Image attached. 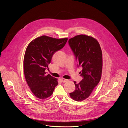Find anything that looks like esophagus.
Returning <instances> with one entry per match:
<instances>
[{"mask_svg":"<svg viewBox=\"0 0 128 128\" xmlns=\"http://www.w3.org/2000/svg\"><path fill=\"white\" fill-rule=\"evenodd\" d=\"M61 80H62V82H67L68 81V80H66V79H65V78H62V79H61Z\"/></svg>","mask_w":128,"mask_h":128,"instance_id":"1","label":"esophagus"}]
</instances>
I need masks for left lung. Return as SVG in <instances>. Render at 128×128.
<instances>
[{
    "label": "left lung",
    "instance_id": "8db88e82",
    "mask_svg": "<svg viewBox=\"0 0 128 128\" xmlns=\"http://www.w3.org/2000/svg\"><path fill=\"white\" fill-rule=\"evenodd\" d=\"M69 45L78 61V67H82L78 84L74 82L76 90L70 93L71 98L82 101L88 98L99 82L102 70V53L98 42L93 37L78 35L68 40Z\"/></svg>",
    "mask_w": 128,
    "mask_h": 128
}]
</instances>
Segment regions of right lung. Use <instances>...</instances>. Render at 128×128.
<instances>
[{"label": "right lung", "mask_w": 128, "mask_h": 128, "mask_svg": "<svg viewBox=\"0 0 128 128\" xmlns=\"http://www.w3.org/2000/svg\"><path fill=\"white\" fill-rule=\"evenodd\" d=\"M67 38L57 39L43 35L28 44L24 58V71L32 93L40 99L50 97L58 85V79L46 74L54 54L62 48Z\"/></svg>", "instance_id": "right-lung-1"}]
</instances>
